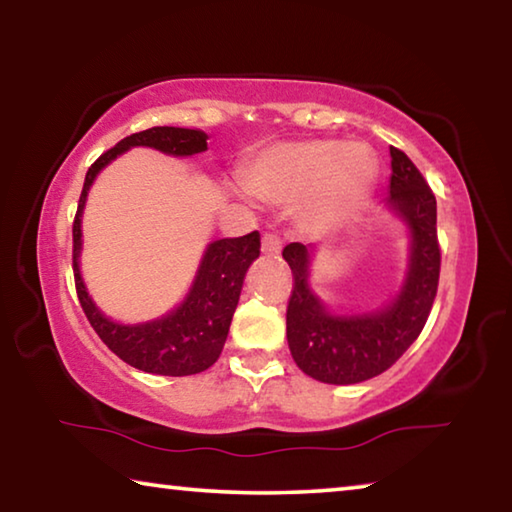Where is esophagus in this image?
Returning a JSON list of instances; mask_svg holds the SVG:
<instances>
[{
  "instance_id": "esophagus-1",
  "label": "esophagus",
  "mask_w": 512,
  "mask_h": 512,
  "mask_svg": "<svg viewBox=\"0 0 512 512\" xmlns=\"http://www.w3.org/2000/svg\"><path fill=\"white\" fill-rule=\"evenodd\" d=\"M280 250H282V239L280 237H277V235H264L262 237V253L264 255L275 257V255H280Z\"/></svg>"
}]
</instances>
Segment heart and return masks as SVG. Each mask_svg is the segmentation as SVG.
Returning a JSON list of instances; mask_svg holds the SVG:
<instances>
[{
  "mask_svg": "<svg viewBox=\"0 0 512 512\" xmlns=\"http://www.w3.org/2000/svg\"><path fill=\"white\" fill-rule=\"evenodd\" d=\"M239 176L257 201L293 205L302 230L325 232L348 221L366 201L377 180V158L361 142H275L246 158Z\"/></svg>",
  "mask_w": 512,
  "mask_h": 512,
  "instance_id": "heart-1",
  "label": "heart"
}]
</instances>
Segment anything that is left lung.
Here are the masks:
<instances>
[{
    "label": "left lung",
    "instance_id": "obj_1",
    "mask_svg": "<svg viewBox=\"0 0 512 512\" xmlns=\"http://www.w3.org/2000/svg\"><path fill=\"white\" fill-rule=\"evenodd\" d=\"M391 169V192L381 207L409 230V262L402 287L386 305L359 311L329 309L309 284L316 246L289 244L282 250L296 280L287 309L291 357L305 375L323 384H359L391 368L420 336L436 298V196L415 164L395 146Z\"/></svg>",
    "mask_w": 512,
    "mask_h": 512
}]
</instances>
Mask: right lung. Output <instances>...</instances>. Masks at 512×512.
I'll list each match as a JSON object with an SVG mask.
<instances>
[{
  "label": "right lung",
  "instance_id": "obj_1",
  "mask_svg": "<svg viewBox=\"0 0 512 512\" xmlns=\"http://www.w3.org/2000/svg\"><path fill=\"white\" fill-rule=\"evenodd\" d=\"M135 146H149V149L173 155V158H189V155L207 151V133L198 128L153 126L149 131L124 137L92 164L85 176L79 212L74 219L76 293H79L81 307L94 332L128 366L151 372V375H196L219 359L225 339H228L244 277L250 264L259 257V232H250V235L237 239L210 241L187 296L167 314L133 325L119 323L103 314L88 293L81 273L83 210L88 203L90 187L99 173L121 153L131 151Z\"/></svg>",
  "mask_w": 512,
  "mask_h": 512
}]
</instances>
